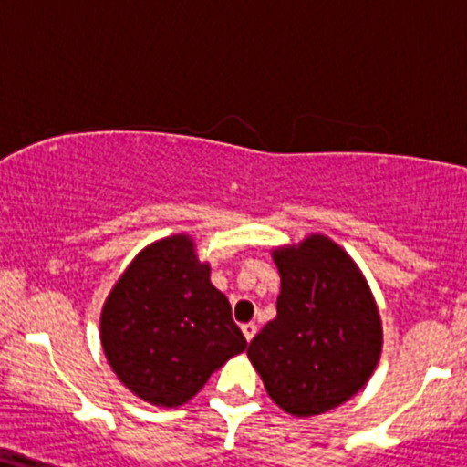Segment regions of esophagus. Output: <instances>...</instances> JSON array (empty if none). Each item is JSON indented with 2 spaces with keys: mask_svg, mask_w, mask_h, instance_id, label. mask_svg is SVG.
Returning <instances> with one entry per match:
<instances>
[{
  "mask_svg": "<svg viewBox=\"0 0 467 467\" xmlns=\"http://www.w3.org/2000/svg\"><path fill=\"white\" fill-rule=\"evenodd\" d=\"M241 330H244V335H245V339H248V341H252V339H254V335H256V324H244V326H241Z\"/></svg>",
  "mask_w": 467,
  "mask_h": 467,
  "instance_id": "34e87169",
  "label": "esophagus"
}]
</instances>
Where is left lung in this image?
I'll use <instances>...</instances> for the list:
<instances>
[{
	"instance_id": "8db88e82",
	"label": "left lung",
	"mask_w": 467,
	"mask_h": 467,
	"mask_svg": "<svg viewBox=\"0 0 467 467\" xmlns=\"http://www.w3.org/2000/svg\"><path fill=\"white\" fill-rule=\"evenodd\" d=\"M272 256L280 272L278 313L250 341L248 357L283 411L326 413L363 389L376 369L379 308L357 263L324 234Z\"/></svg>"
}]
</instances>
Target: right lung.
Masks as SVG:
<instances>
[{
    "label": "right lung",
    "mask_w": 467,
    "mask_h": 467,
    "mask_svg": "<svg viewBox=\"0 0 467 467\" xmlns=\"http://www.w3.org/2000/svg\"><path fill=\"white\" fill-rule=\"evenodd\" d=\"M99 337L112 372L156 407H180L245 350L230 302L189 234L139 252L106 297Z\"/></svg>",
    "instance_id": "right-lung-1"
}]
</instances>
